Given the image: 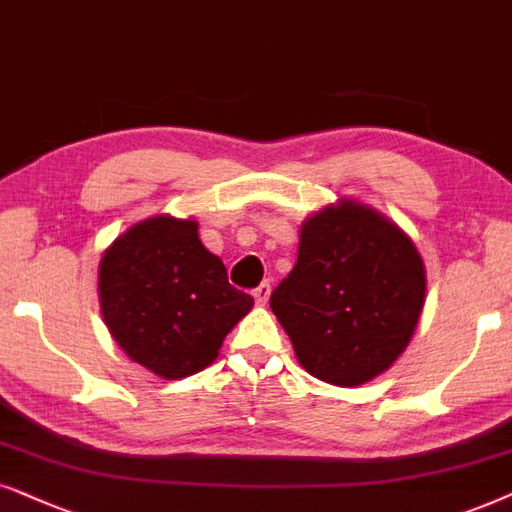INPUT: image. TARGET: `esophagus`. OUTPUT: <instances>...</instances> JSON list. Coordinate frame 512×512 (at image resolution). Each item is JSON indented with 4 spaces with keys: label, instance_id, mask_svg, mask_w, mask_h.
<instances>
[{
    "label": "esophagus",
    "instance_id": "34e87169",
    "mask_svg": "<svg viewBox=\"0 0 512 512\" xmlns=\"http://www.w3.org/2000/svg\"><path fill=\"white\" fill-rule=\"evenodd\" d=\"M269 295H271V283L269 281L260 283L255 290H252V297H255V302L260 304V306H264V304L269 302Z\"/></svg>",
    "mask_w": 512,
    "mask_h": 512
}]
</instances>
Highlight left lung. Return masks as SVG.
I'll return each mask as SVG.
<instances>
[{
  "label": "left lung",
  "instance_id": "1",
  "mask_svg": "<svg viewBox=\"0 0 512 512\" xmlns=\"http://www.w3.org/2000/svg\"><path fill=\"white\" fill-rule=\"evenodd\" d=\"M424 295V262L410 238L372 208L342 201L302 224L295 269L269 304L306 372L358 386L405 351Z\"/></svg>",
  "mask_w": 512,
  "mask_h": 512
}]
</instances>
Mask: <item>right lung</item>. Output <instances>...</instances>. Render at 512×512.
I'll use <instances>...</instances> for the list:
<instances>
[{
  "label": "right lung",
  "instance_id": "obj_1",
  "mask_svg": "<svg viewBox=\"0 0 512 512\" xmlns=\"http://www.w3.org/2000/svg\"><path fill=\"white\" fill-rule=\"evenodd\" d=\"M100 306L117 344L163 379L208 367L227 332L252 309L203 248L199 224L159 215L135 224L100 262Z\"/></svg>",
  "mask_w": 512,
  "mask_h": 512
}]
</instances>
